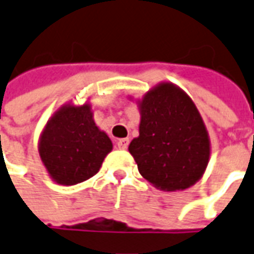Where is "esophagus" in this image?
<instances>
[{"label": "esophagus", "instance_id": "34e87169", "mask_svg": "<svg viewBox=\"0 0 254 254\" xmlns=\"http://www.w3.org/2000/svg\"><path fill=\"white\" fill-rule=\"evenodd\" d=\"M128 143H129L128 139L125 138V139H119V140L116 142V144H118V148H119V150H126V148L128 147Z\"/></svg>", "mask_w": 254, "mask_h": 254}]
</instances>
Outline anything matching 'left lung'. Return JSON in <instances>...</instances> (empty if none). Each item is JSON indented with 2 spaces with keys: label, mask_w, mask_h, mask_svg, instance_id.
<instances>
[{
  "label": "left lung",
  "mask_w": 254,
  "mask_h": 254,
  "mask_svg": "<svg viewBox=\"0 0 254 254\" xmlns=\"http://www.w3.org/2000/svg\"><path fill=\"white\" fill-rule=\"evenodd\" d=\"M136 104L139 136L131 140L128 151L140 175L163 191L197 184L210 159V138L191 98L178 85L163 81Z\"/></svg>",
  "instance_id": "8db88e82"
}]
</instances>
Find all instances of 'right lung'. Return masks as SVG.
<instances>
[{"instance_id":"add662e5","label":"right lung","mask_w":254,"mask_h":254,"mask_svg":"<svg viewBox=\"0 0 254 254\" xmlns=\"http://www.w3.org/2000/svg\"><path fill=\"white\" fill-rule=\"evenodd\" d=\"M112 151L108 135L99 128L91 104L60 107L48 120L39 139V154L49 177L72 186L96 174Z\"/></svg>"}]
</instances>
